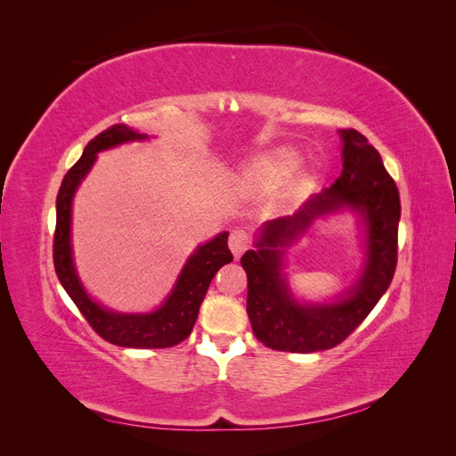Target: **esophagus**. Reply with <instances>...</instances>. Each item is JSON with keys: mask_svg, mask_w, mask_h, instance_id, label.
<instances>
[{"mask_svg": "<svg viewBox=\"0 0 456 456\" xmlns=\"http://www.w3.org/2000/svg\"><path fill=\"white\" fill-rule=\"evenodd\" d=\"M249 243H251V238L245 230H233L230 233L228 245H230V251L233 253V256H236V258H240L247 249H249Z\"/></svg>", "mask_w": 456, "mask_h": 456, "instance_id": "1", "label": "esophagus"}]
</instances>
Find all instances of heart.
<instances>
[{
	"mask_svg": "<svg viewBox=\"0 0 456 456\" xmlns=\"http://www.w3.org/2000/svg\"><path fill=\"white\" fill-rule=\"evenodd\" d=\"M298 158L293 150L278 148L270 151V154L262 156L247 175V186H249L255 194H266V191L278 186L283 176L293 171Z\"/></svg>",
	"mask_w": 456,
	"mask_h": 456,
	"instance_id": "heart-1",
	"label": "heart"
}]
</instances>
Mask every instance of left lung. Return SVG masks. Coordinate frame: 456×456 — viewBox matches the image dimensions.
Segmentation results:
<instances>
[{"mask_svg": "<svg viewBox=\"0 0 456 456\" xmlns=\"http://www.w3.org/2000/svg\"><path fill=\"white\" fill-rule=\"evenodd\" d=\"M342 173L293 216L268 220L256 249L241 256L247 273V314L255 337L280 352L310 354L346 340L390 287L397 265L399 191L375 146L355 129H340ZM346 206L366 224V266L346 297L327 305H300L281 275L282 249L314 217Z\"/></svg>", "mask_w": 456, "mask_h": 456, "instance_id": "obj_1", "label": "left lung"}]
</instances>
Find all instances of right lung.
<instances>
[{
	"mask_svg": "<svg viewBox=\"0 0 456 456\" xmlns=\"http://www.w3.org/2000/svg\"><path fill=\"white\" fill-rule=\"evenodd\" d=\"M142 139H146V134H139L123 123H118L96 134L86 146L84 156L64 175L57 196L53 262L64 291L70 295L96 335L123 348H171L190 337L211 280L220 268L233 260L228 249V232L218 233L209 243L198 247L196 253L186 260L167 300L158 310L148 314H118L96 305L81 285L72 258V200L77 186L91 171L96 154L123 142Z\"/></svg>",
	"mask_w": 456,
	"mask_h": 456,
	"instance_id": "right-lung-1",
	"label": "right lung"
}]
</instances>
